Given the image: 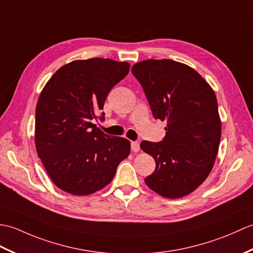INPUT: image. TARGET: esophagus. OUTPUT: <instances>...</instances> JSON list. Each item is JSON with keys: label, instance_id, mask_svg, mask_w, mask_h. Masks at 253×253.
Masks as SVG:
<instances>
[{"label": "esophagus", "instance_id": "obj_1", "mask_svg": "<svg viewBox=\"0 0 253 253\" xmlns=\"http://www.w3.org/2000/svg\"><path fill=\"white\" fill-rule=\"evenodd\" d=\"M131 149L134 153H137L139 150V143L138 142H131Z\"/></svg>", "mask_w": 253, "mask_h": 253}]
</instances>
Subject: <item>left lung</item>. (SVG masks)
<instances>
[{"label": "left lung", "mask_w": 253, "mask_h": 253, "mask_svg": "<svg viewBox=\"0 0 253 253\" xmlns=\"http://www.w3.org/2000/svg\"><path fill=\"white\" fill-rule=\"evenodd\" d=\"M132 74L155 119L167 121L161 142L141 143L156 161L145 183L166 198L184 197L204 183L214 165L222 131L215 94L197 71L171 59L139 61Z\"/></svg>", "instance_id": "obj_1"}]
</instances>
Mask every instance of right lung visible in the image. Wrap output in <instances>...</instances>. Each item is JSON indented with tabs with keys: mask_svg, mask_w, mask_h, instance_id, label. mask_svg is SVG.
Returning a JSON list of instances; mask_svg holds the SVG:
<instances>
[{
	"mask_svg": "<svg viewBox=\"0 0 253 253\" xmlns=\"http://www.w3.org/2000/svg\"><path fill=\"white\" fill-rule=\"evenodd\" d=\"M130 64L109 58L74 60L42 89L36 108V148L54 184L76 196L91 195L114 178L130 155L126 138L109 136L94 125L110 89Z\"/></svg>",
	"mask_w": 253,
	"mask_h": 253,
	"instance_id": "obj_1",
	"label": "right lung"
}]
</instances>
